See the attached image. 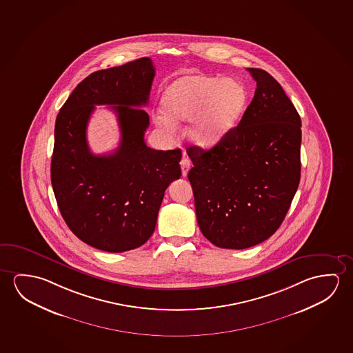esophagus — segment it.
Returning a JSON list of instances; mask_svg holds the SVG:
<instances>
[{
	"label": "esophagus",
	"instance_id": "1",
	"mask_svg": "<svg viewBox=\"0 0 353 353\" xmlns=\"http://www.w3.org/2000/svg\"><path fill=\"white\" fill-rule=\"evenodd\" d=\"M179 163H181V168H182V174L185 177L187 174H188V171H190V168H192V161L185 155V157H182V160H181Z\"/></svg>",
	"mask_w": 353,
	"mask_h": 353
}]
</instances>
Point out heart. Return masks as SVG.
Returning <instances> with one entry per match:
<instances>
[{
    "label": "heart",
    "mask_w": 353,
    "mask_h": 353,
    "mask_svg": "<svg viewBox=\"0 0 353 353\" xmlns=\"http://www.w3.org/2000/svg\"><path fill=\"white\" fill-rule=\"evenodd\" d=\"M245 90L239 81L196 74L183 77L163 92L161 123L188 122L190 136L196 144L209 147L234 128L243 112Z\"/></svg>",
    "instance_id": "b5f03b06"
}]
</instances>
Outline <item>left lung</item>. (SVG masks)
<instances>
[{"instance_id":"obj_1","label":"left lung","mask_w":353,"mask_h":353,"mask_svg":"<svg viewBox=\"0 0 353 353\" xmlns=\"http://www.w3.org/2000/svg\"><path fill=\"white\" fill-rule=\"evenodd\" d=\"M254 98L215 147H190L188 172L201 234L244 250L276 232L301 179V117L274 77L247 68Z\"/></svg>"}]
</instances>
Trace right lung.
Masks as SVG:
<instances>
[{"label": "right lung", "mask_w": 353, "mask_h": 353, "mask_svg": "<svg viewBox=\"0 0 353 353\" xmlns=\"http://www.w3.org/2000/svg\"><path fill=\"white\" fill-rule=\"evenodd\" d=\"M155 68L149 57L92 73L77 85L54 125L51 183L72 232L97 250L121 253L150 239L165 190L181 177V149L147 147V105ZM95 104H112L121 141L94 156L86 127Z\"/></svg>", "instance_id": "right-lung-1"}]
</instances>
